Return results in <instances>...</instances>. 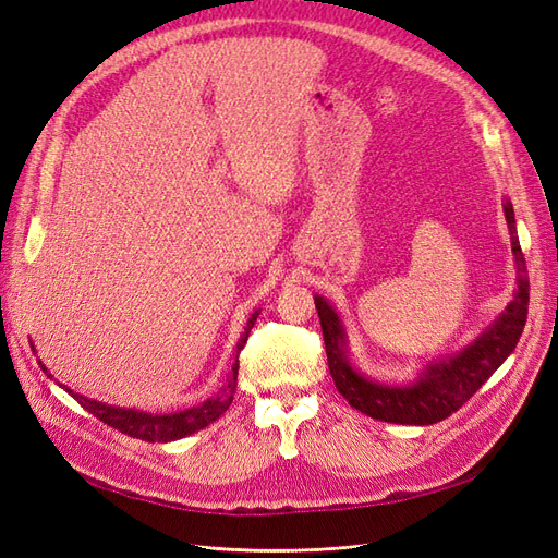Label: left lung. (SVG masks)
Masks as SVG:
<instances>
[{
    "label": "left lung",
    "instance_id": "8db88e82",
    "mask_svg": "<svg viewBox=\"0 0 558 558\" xmlns=\"http://www.w3.org/2000/svg\"><path fill=\"white\" fill-rule=\"evenodd\" d=\"M504 209L517 270L514 300L483 337H477L475 343L464 349V353L450 362L432 364L413 386H383V383H374L357 374L345 357V337L339 316L323 298H314L330 374L337 390L353 409L374 420L395 422V425H434L462 409L514 351L529 314V270L520 240H517L512 205L506 203Z\"/></svg>",
    "mask_w": 558,
    "mask_h": 558
}]
</instances>
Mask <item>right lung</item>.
I'll use <instances>...</instances> for the list:
<instances>
[{"label":"right lung","mask_w":558,"mask_h":558,"mask_svg":"<svg viewBox=\"0 0 558 558\" xmlns=\"http://www.w3.org/2000/svg\"><path fill=\"white\" fill-rule=\"evenodd\" d=\"M258 318V312L252 314V318L246 320V328L238 341V351H235V364H233V374L228 378V386L213 399H207L201 407H194L182 413H172V415H151V413H138V411H124V409H114V407H106V403L92 401L83 395H75L71 390H66L71 397H75V401L81 403L85 411H89L96 420H101L104 425L118 429L126 436L147 440V444H168V440L175 438H184L194 432H201L203 427H207L209 422H215L217 417H221L230 403H233V395L238 388V369H240V351L244 349V343L248 339V332H252L254 323ZM46 369V367H44Z\"/></svg>","instance_id":"add662e5"}]
</instances>
